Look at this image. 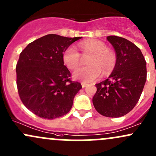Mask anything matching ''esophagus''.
I'll return each instance as SVG.
<instances>
[{
	"mask_svg": "<svg viewBox=\"0 0 156 156\" xmlns=\"http://www.w3.org/2000/svg\"><path fill=\"white\" fill-rule=\"evenodd\" d=\"M87 85V83H85V82H81V86H82V87H83V88L86 87Z\"/></svg>",
	"mask_w": 156,
	"mask_h": 156,
	"instance_id": "esophagus-1",
	"label": "esophagus"
}]
</instances>
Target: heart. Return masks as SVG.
<instances>
[{
	"mask_svg": "<svg viewBox=\"0 0 156 156\" xmlns=\"http://www.w3.org/2000/svg\"><path fill=\"white\" fill-rule=\"evenodd\" d=\"M78 47L83 55H90L87 60L89 66L75 70L73 76L75 79L90 83L98 79L103 74H109L114 69L116 58L113 52L107 49L104 42L90 39L80 43ZM63 61L66 67L74 69L81 61V54L74 47L66 48L63 53Z\"/></svg>",
	"mask_w": 156,
	"mask_h": 156,
	"instance_id": "obj_1",
	"label": "heart"
}]
</instances>
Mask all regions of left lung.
<instances>
[{"mask_svg": "<svg viewBox=\"0 0 156 156\" xmlns=\"http://www.w3.org/2000/svg\"><path fill=\"white\" fill-rule=\"evenodd\" d=\"M107 39L115 52V66L107 79L95 84L92 103L102 115L119 118L130 112L138 103L147 80V63L133 43L115 35Z\"/></svg>", "mask_w": 156, "mask_h": 156, "instance_id": "1", "label": "left lung"}]
</instances>
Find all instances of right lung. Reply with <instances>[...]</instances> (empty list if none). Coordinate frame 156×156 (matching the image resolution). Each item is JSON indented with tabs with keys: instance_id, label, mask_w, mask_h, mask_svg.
<instances>
[{
	"instance_id": "obj_1",
	"label": "right lung",
	"mask_w": 156,
	"mask_h": 156,
	"mask_svg": "<svg viewBox=\"0 0 156 156\" xmlns=\"http://www.w3.org/2000/svg\"><path fill=\"white\" fill-rule=\"evenodd\" d=\"M81 38L49 34L29 44L20 54L16 65L18 94L25 107L39 117L55 119L73 107L82 87L70 80L63 53Z\"/></svg>"
}]
</instances>
